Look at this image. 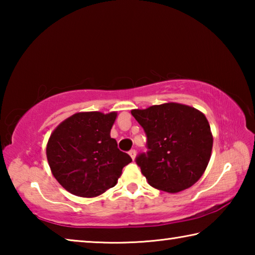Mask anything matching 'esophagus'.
<instances>
[{
  "instance_id": "esophagus-1",
  "label": "esophagus",
  "mask_w": 255,
  "mask_h": 255,
  "mask_svg": "<svg viewBox=\"0 0 255 255\" xmlns=\"http://www.w3.org/2000/svg\"><path fill=\"white\" fill-rule=\"evenodd\" d=\"M128 153H129V155H130V157L132 159H135V157H136V150L135 149H130Z\"/></svg>"
}]
</instances>
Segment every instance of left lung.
I'll list each match as a JSON object with an SVG mask.
<instances>
[{
	"instance_id": "8db88e82",
	"label": "left lung",
	"mask_w": 255,
	"mask_h": 255,
	"mask_svg": "<svg viewBox=\"0 0 255 255\" xmlns=\"http://www.w3.org/2000/svg\"><path fill=\"white\" fill-rule=\"evenodd\" d=\"M147 137V152L136 163L148 183L175 193L195 184L208 165L213 135L202 112L180 103L131 110Z\"/></svg>"
}]
</instances>
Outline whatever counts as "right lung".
Wrapping results in <instances>:
<instances>
[{
  "label": "right lung",
  "instance_id": "add662e5",
  "mask_svg": "<svg viewBox=\"0 0 255 255\" xmlns=\"http://www.w3.org/2000/svg\"><path fill=\"white\" fill-rule=\"evenodd\" d=\"M116 117V112H79L50 135L47 159L55 179L68 192L84 198L101 195L117 184L131 162L110 137Z\"/></svg>",
  "mask_w": 255,
  "mask_h": 255
}]
</instances>
